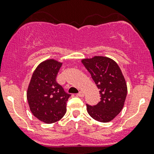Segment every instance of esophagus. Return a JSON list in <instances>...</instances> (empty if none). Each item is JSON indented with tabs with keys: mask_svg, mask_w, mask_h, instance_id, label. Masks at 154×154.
<instances>
[{
	"mask_svg": "<svg viewBox=\"0 0 154 154\" xmlns=\"http://www.w3.org/2000/svg\"><path fill=\"white\" fill-rule=\"evenodd\" d=\"M77 95H78L79 97H83V96H84V92H83V91H80V92L77 94Z\"/></svg>",
	"mask_w": 154,
	"mask_h": 154,
	"instance_id": "esophagus-1",
	"label": "esophagus"
}]
</instances>
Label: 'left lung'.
Segmentation results:
<instances>
[{"label":"left lung","instance_id":"left-lung-1","mask_svg":"<svg viewBox=\"0 0 154 154\" xmlns=\"http://www.w3.org/2000/svg\"><path fill=\"white\" fill-rule=\"evenodd\" d=\"M100 89V100L97 105H86L87 112L94 120L111 122L123 109L127 86L120 67L112 59L103 56L81 60Z\"/></svg>","mask_w":154,"mask_h":154}]
</instances>
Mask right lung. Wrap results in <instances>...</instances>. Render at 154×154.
<instances>
[{
  "mask_svg": "<svg viewBox=\"0 0 154 154\" xmlns=\"http://www.w3.org/2000/svg\"><path fill=\"white\" fill-rule=\"evenodd\" d=\"M63 63L54 59L42 62L31 77L27 99L31 112L45 124L60 121L66 112V102L71 94L56 81Z\"/></svg>",
  "mask_w": 154,
  "mask_h": 154,
  "instance_id": "right-lung-1",
  "label": "right lung"
}]
</instances>
